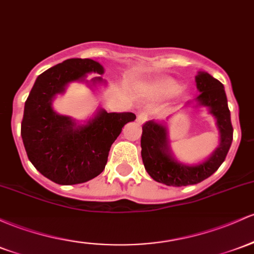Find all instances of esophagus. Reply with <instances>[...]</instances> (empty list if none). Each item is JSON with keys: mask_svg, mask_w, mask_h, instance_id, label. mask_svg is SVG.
Listing matches in <instances>:
<instances>
[{"mask_svg": "<svg viewBox=\"0 0 254 254\" xmlns=\"http://www.w3.org/2000/svg\"><path fill=\"white\" fill-rule=\"evenodd\" d=\"M137 121L140 122L141 124H143V123L147 122V116H146V114H143V113L138 114V116H137Z\"/></svg>", "mask_w": 254, "mask_h": 254, "instance_id": "esophagus-1", "label": "esophagus"}]
</instances>
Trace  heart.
Segmentation results:
<instances>
[{
    "instance_id": "obj_1",
    "label": "heart",
    "mask_w": 254,
    "mask_h": 254,
    "mask_svg": "<svg viewBox=\"0 0 254 254\" xmlns=\"http://www.w3.org/2000/svg\"><path fill=\"white\" fill-rule=\"evenodd\" d=\"M141 91L150 99L165 100L180 93L181 84L170 77H159L149 82L142 83Z\"/></svg>"
}]
</instances>
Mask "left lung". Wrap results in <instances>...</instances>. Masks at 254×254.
Returning a JSON list of instances; mask_svg holds the SVG:
<instances>
[{
	"label": "left lung",
	"mask_w": 254,
	"mask_h": 254,
	"mask_svg": "<svg viewBox=\"0 0 254 254\" xmlns=\"http://www.w3.org/2000/svg\"><path fill=\"white\" fill-rule=\"evenodd\" d=\"M195 82L200 91L195 99V107H207L208 113L216 118L221 136L219 146L202 163L186 165L172 155L166 125L157 121L144 123L141 136L142 161L149 176L163 185L183 187L202 182L222 165L233 142V125L224 86L207 72H199Z\"/></svg>",
	"instance_id": "left-lung-1"
}]
</instances>
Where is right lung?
Segmentation results:
<instances>
[{
    "label": "right lung",
    "mask_w": 254,
    "mask_h": 254,
    "mask_svg": "<svg viewBox=\"0 0 254 254\" xmlns=\"http://www.w3.org/2000/svg\"><path fill=\"white\" fill-rule=\"evenodd\" d=\"M101 64L91 59H67L40 74L25 102L21 138L32 165L44 177L63 186L93 180L104 171L111 146L131 112L107 113L100 108L84 125L55 112L52 102L71 82H86L88 73L102 74ZM104 82L101 77L90 85Z\"/></svg>",
    "instance_id": "obj_1"
}]
</instances>
